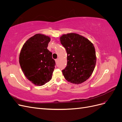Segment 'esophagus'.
<instances>
[{"label": "esophagus", "mask_w": 122, "mask_h": 122, "mask_svg": "<svg viewBox=\"0 0 122 122\" xmlns=\"http://www.w3.org/2000/svg\"><path fill=\"white\" fill-rule=\"evenodd\" d=\"M55 62H56V63H57V61H58V59H56V60H55Z\"/></svg>", "instance_id": "34e87169"}]
</instances>
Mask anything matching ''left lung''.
<instances>
[{
    "label": "left lung",
    "mask_w": 122,
    "mask_h": 122,
    "mask_svg": "<svg viewBox=\"0 0 122 122\" xmlns=\"http://www.w3.org/2000/svg\"><path fill=\"white\" fill-rule=\"evenodd\" d=\"M60 41L67 53V65L62 70L65 79L77 84L84 82L92 74L96 63L93 44L74 33L62 35Z\"/></svg>",
    "instance_id": "obj_1"
}]
</instances>
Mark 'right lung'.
Here are the masks:
<instances>
[{
  "label": "right lung",
  "instance_id": "1",
  "mask_svg": "<svg viewBox=\"0 0 122 122\" xmlns=\"http://www.w3.org/2000/svg\"><path fill=\"white\" fill-rule=\"evenodd\" d=\"M50 41L49 36L36 34L24 43L21 50V68L26 77L36 86H43L52 78L55 61L47 48Z\"/></svg>",
  "mask_w": 122,
  "mask_h": 122
}]
</instances>
